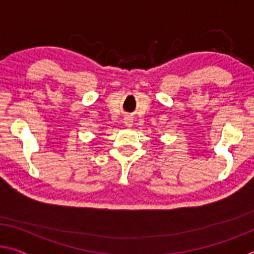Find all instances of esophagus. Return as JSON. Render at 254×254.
Returning <instances> with one entry per match:
<instances>
[{"label":"esophagus","instance_id":"obj_1","mask_svg":"<svg viewBox=\"0 0 254 254\" xmlns=\"http://www.w3.org/2000/svg\"><path fill=\"white\" fill-rule=\"evenodd\" d=\"M124 124H126L127 127H132V124H133V121H132V118H130V116H127V118L124 119Z\"/></svg>","mask_w":254,"mask_h":254}]
</instances>
